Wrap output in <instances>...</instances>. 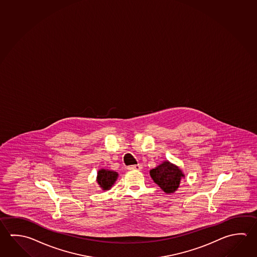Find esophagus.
I'll return each mask as SVG.
<instances>
[{
  "instance_id": "esophagus-1",
  "label": "esophagus",
  "mask_w": 257,
  "mask_h": 257,
  "mask_svg": "<svg viewBox=\"0 0 257 257\" xmlns=\"http://www.w3.org/2000/svg\"><path fill=\"white\" fill-rule=\"evenodd\" d=\"M142 169H143V167H142V165H140V164L128 167V170H131V171H141Z\"/></svg>"
}]
</instances>
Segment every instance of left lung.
<instances>
[{"label": "left lung", "instance_id": "1", "mask_svg": "<svg viewBox=\"0 0 257 257\" xmlns=\"http://www.w3.org/2000/svg\"><path fill=\"white\" fill-rule=\"evenodd\" d=\"M153 181L168 194L173 193L179 188L181 178L185 177L180 168L165 161L150 171Z\"/></svg>", "mask_w": 257, "mask_h": 257}]
</instances>
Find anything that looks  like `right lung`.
Instances as JSON below:
<instances>
[{
    "label": "right lung",
    "instance_id": "1",
    "mask_svg": "<svg viewBox=\"0 0 257 257\" xmlns=\"http://www.w3.org/2000/svg\"><path fill=\"white\" fill-rule=\"evenodd\" d=\"M118 178V173L115 171L101 169L98 171L96 181L103 190H108L114 184Z\"/></svg>",
    "mask_w": 257,
    "mask_h": 257
}]
</instances>
